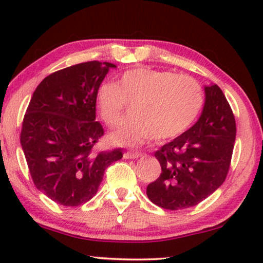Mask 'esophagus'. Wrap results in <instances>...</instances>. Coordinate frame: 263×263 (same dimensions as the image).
I'll return each mask as SVG.
<instances>
[{
	"label": "esophagus",
	"instance_id": "34e87169",
	"mask_svg": "<svg viewBox=\"0 0 263 263\" xmlns=\"http://www.w3.org/2000/svg\"><path fill=\"white\" fill-rule=\"evenodd\" d=\"M142 153L140 152H125L123 154V157L125 158V159H136V158L141 157Z\"/></svg>",
	"mask_w": 263,
	"mask_h": 263
}]
</instances>
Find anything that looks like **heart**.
<instances>
[{
    "instance_id": "1",
    "label": "heart",
    "mask_w": 263,
    "mask_h": 263,
    "mask_svg": "<svg viewBox=\"0 0 263 263\" xmlns=\"http://www.w3.org/2000/svg\"><path fill=\"white\" fill-rule=\"evenodd\" d=\"M128 103H135V117L111 139L136 146L152 138L166 141L182 135L200 114L203 95L197 81L186 75L136 68L125 71L118 84H103L97 93L100 116L110 128L120 125Z\"/></svg>"
}]
</instances>
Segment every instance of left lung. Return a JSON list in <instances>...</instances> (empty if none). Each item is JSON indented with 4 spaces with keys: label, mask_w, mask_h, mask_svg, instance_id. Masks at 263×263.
I'll use <instances>...</instances> for the list:
<instances>
[{
    "label": "left lung",
    "mask_w": 263,
    "mask_h": 263,
    "mask_svg": "<svg viewBox=\"0 0 263 263\" xmlns=\"http://www.w3.org/2000/svg\"><path fill=\"white\" fill-rule=\"evenodd\" d=\"M204 95L199 121L154 153L161 172L147 185V196L165 210L196 206L228 176L236 140L235 116L218 85L206 86Z\"/></svg>",
    "instance_id": "obj_1"
}]
</instances>
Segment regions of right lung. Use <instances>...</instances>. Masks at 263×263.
<instances>
[{
  "label": "right lung",
  "instance_id": "right-lung-1",
  "mask_svg": "<svg viewBox=\"0 0 263 263\" xmlns=\"http://www.w3.org/2000/svg\"><path fill=\"white\" fill-rule=\"evenodd\" d=\"M116 66L89 61L57 70L35 88L20 142L35 188L62 206H80L98 192L104 172L123 153L97 152L104 135L96 121L99 86Z\"/></svg>",
  "mask_w": 263,
  "mask_h": 263
}]
</instances>
